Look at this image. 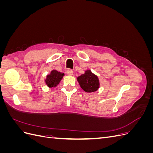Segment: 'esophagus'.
<instances>
[{
  "label": "esophagus",
  "instance_id": "obj_1",
  "mask_svg": "<svg viewBox=\"0 0 153 153\" xmlns=\"http://www.w3.org/2000/svg\"><path fill=\"white\" fill-rule=\"evenodd\" d=\"M67 74H68V75H69V76H72L73 75V71L71 70V69H68V70H67Z\"/></svg>",
  "mask_w": 153,
  "mask_h": 153
}]
</instances>
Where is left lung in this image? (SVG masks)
I'll use <instances>...</instances> for the list:
<instances>
[{"label": "left lung", "instance_id": "obj_1", "mask_svg": "<svg viewBox=\"0 0 153 153\" xmlns=\"http://www.w3.org/2000/svg\"><path fill=\"white\" fill-rule=\"evenodd\" d=\"M77 81L82 89L86 92H95L99 89L100 81L98 76L91 70H86L84 74L77 77Z\"/></svg>", "mask_w": 153, "mask_h": 153}]
</instances>
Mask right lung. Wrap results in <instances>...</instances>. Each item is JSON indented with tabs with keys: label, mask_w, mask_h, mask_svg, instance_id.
Segmentation results:
<instances>
[{
	"label": "right lung",
	"mask_w": 153,
	"mask_h": 153,
	"mask_svg": "<svg viewBox=\"0 0 153 153\" xmlns=\"http://www.w3.org/2000/svg\"><path fill=\"white\" fill-rule=\"evenodd\" d=\"M64 76V73L59 72L55 69L51 71L50 73L47 75L45 82L48 87H55L59 84V82L62 79Z\"/></svg>",
	"instance_id": "add662e5"
}]
</instances>
